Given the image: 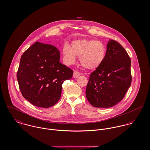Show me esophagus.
Masks as SVG:
<instances>
[{
    "label": "esophagus",
    "mask_w": 150,
    "mask_h": 150,
    "mask_svg": "<svg viewBox=\"0 0 150 150\" xmlns=\"http://www.w3.org/2000/svg\"><path fill=\"white\" fill-rule=\"evenodd\" d=\"M80 76V73L77 71H74L73 73V78L77 79Z\"/></svg>",
    "instance_id": "34e87169"
}]
</instances>
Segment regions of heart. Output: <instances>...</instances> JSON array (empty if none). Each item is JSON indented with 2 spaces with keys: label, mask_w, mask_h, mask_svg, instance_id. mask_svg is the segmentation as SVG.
<instances>
[{
  "label": "heart",
  "mask_w": 150,
  "mask_h": 150,
  "mask_svg": "<svg viewBox=\"0 0 150 150\" xmlns=\"http://www.w3.org/2000/svg\"><path fill=\"white\" fill-rule=\"evenodd\" d=\"M62 52L66 64H73L77 56L80 57L81 65L88 69L98 67L106 56V48L101 42L85 39L73 42L71 48L69 44H65Z\"/></svg>",
  "instance_id": "b5f03b06"
}]
</instances>
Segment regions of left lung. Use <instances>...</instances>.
I'll list each match as a JSON object with an SVG mask.
<instances>
[{"label":"left lung","mask_w":150,"mask_h":150,"mask_svg":"<svg viewBox=\"0 0 150 150\" xmlns=\"http://www.w3.org/2000/svg\"><path fill=\"white\" fill-rule=\"evenodd\" d=\"M130 64L123 47L110 40L103 62L91 73L86 86V96L92 106L112 107L124 98L132 82Z\"/></svg>","instance_id":"obj_1"}]
</instances>
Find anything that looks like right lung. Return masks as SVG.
Returning <instances> with one entry per match:
<instances>
[{
  "label": "right lung",
  "instance_id": "right-lung-1",
  "mask_svg": "<svg viewBox=\"0 0 150 150\" xmlns=\"http://www.w3.org/2000/svg\"><path fill=\"white\" fill-rule=\"evenodd\" d=\"M59 61L55 46L38 42L22 54L17 80L22 96L33 105L48 108L59 100L63 83L73 73Z\"/></svg>",
  "mask_w": 150,
  "mask_h": 150
}]
</instances>
